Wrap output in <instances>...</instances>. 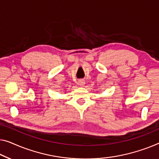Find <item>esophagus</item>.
<instances>
[{
    "mask_svg": "<svg viewBox=\"0 0 159 159\" xmlns=\"http://www.w3.org/2000/svg\"><path fill=\"white\" fill-rule=\"evenodd\" d=\"M86 83H85V80H83V79H80L79 80V84L80 86H84V85Z\"/></svg>",
    "mask_w": 159,
    "mask_h": 159,
    "instance_id": "obj_1",
    "label": "esophagus"
}]
</instances>
